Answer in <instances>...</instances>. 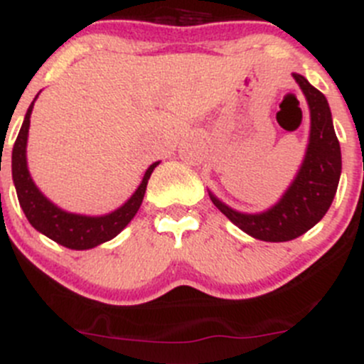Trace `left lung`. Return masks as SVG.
Masks as SVG:
<instances>
[{"label": "left lung", "mask_w": 364, "mask_h": 364, "mask_svg": "<svg viewBox=\"0 0 364 364\" xmlns=\"http://www.w3.org/2000/svg\"><path fill=\"white\" fill-rule=\"evenodd\" d=\"M311 110V135L304 164L283 199L264 213L231 210L211 196L215 206L247 235L263 242H288L304 235L331 208L341 174V151L329 103L302 74L294 73Z\"/></svg>", "instance_id": "8db88e82"}]
</instances>
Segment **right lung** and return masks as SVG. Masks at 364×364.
Segmentation results:
<instances>
[{
    "label": "right lung",
    "mask_w": 364,
    "mask_h": 364,
    "mask_svg": "<svg viewBox=\"0 0 364 364\" xmlns=\"http://www.w3.org/2000/svg\"><path fill=\"white\" fill-rule=\"evenodd\" d=\"M31 108H33V103L28 108L26 117H24V122L21 126V132L17 135L12 149L14 185H16L17 199H19V204L23 208L24 215H26L28 222L37 231H41L42 235L51 238L53 242L74 250L92 249V247L108 242L114 236H117L129 224V220L135 217L136 211H139L144 199V193H146L147 181L151 178V172L154 171L158 161L147 168L142 183H140L136 192L132 196V199L124 206L115 210L114 213H108L105 217H83V215L67 213V211L60 210L55 204L49 203L38 192L35 183L31 181L30 172H28L26 140L28 129H30Z\"/></svg>",
    "instance_id": "1"
}]
</instances>
